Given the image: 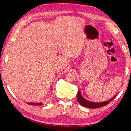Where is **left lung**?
Here are the masks:
<instances>
[{
	"instance_id": "obj_1",
	"label": "left lung",
	"mask_w": 131,
	"mask_h": 131,
	"mask_svg": "<svg viewBox=\"0 0 131 131\" xmlns=\"http://www.w3.org/2000/svg\"><path fill=\"white\" fill-rule=\"evenodd\" d=\"M116 95H116L115 96H114V97H112V98H111V99H109V100L105 101V102H92V101H88V100H87V99H85L84 97L82 96L80 91H78L77 99H78V102H79L80 103V105H81L82 106L86 107V108L95 109V108H100V107L104 106H105V105H106L107 104H108V103L110 102V101H112L113 99H114L115 97L116 96Z\"/></svg>"
}]
</instances>
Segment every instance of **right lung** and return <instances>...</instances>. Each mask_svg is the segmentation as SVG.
<instances>
[{
    "label": "right lung",
    "instance_id": "add662e5",
    "mask_svg": "<svg viewBox=\"0 0 131 131\" xmlns=\"http://www.w3.org/2000/svg\"><path fill=\"white\" fill-rule=\"evenodd\" d=\"M28 104L30 105H35V106H39V105H43V103L42 102H39V103H34V102H26Z\"/></svg>",
    "mask_w": 131,
    "mask_h": 131
}]
</instances>
